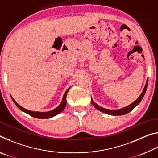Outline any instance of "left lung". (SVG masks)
Segmentation results:
<instances>
[{"mask_svg":"<svg viewBox=\"0 0 158 158\" xmlns=\"http://www.w3.org/2000/svg\"><path fill=\"white\" fill-rule=\"evenodd\" d=\"M148 80L147 79V81H146L145 87H144L142 93H141V94L140 95L139 97L138 98L137 100H135L133 103L131 104V105H130L129 106H125V107L121 109H118V110H109V109H106L102 108V107H100V106H99L98 105H96L94 102L93 101L92 99H91V103H92V105L94 106L96 109H98L99 111H100L102 112H104V113H105V114H109V115H113V116H121V115L126 114L127 113H129L130 111H132L136 106L138 105L139 104L140 102L141 101V100H142V98H143V96H144V95H145V93L146 91L147 85H148Z\"/></svg>","mask_w":158,"mask_h":158,"instance_id":"left-lung-1","label":"left lung"}]
</instances>
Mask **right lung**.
<instances>
[{
  "label": "right lung",
  "mask_w": 158,
  "mask_h": 158,
  "mask_svg": "<svg viewBox=\"0 0 158 158\" xmlns=\"http://www.w3.org/2000/svg\"><path fill=\"white\" fill-rule=\"evenodd\" d=\"M69 90V89L67 90L66 92L65 93V94H64L63 98V100H62V102H61L60 105L58 106L57 108L53 109V110L50 111H47V112H37V111H31L27 110V109L21 107L20 105H19L14 100V99H13V98H12V100L15 102V105L17 106V107L19 109H21V110L22 111L25 112V113L29 114L31 116L35 117V118H41V119L49 118H52L53 116H56V115H57L59 113H60V112L63 110L64 108L65 107L66 102H67L66 96H67V93H68Z\"/></svg>",
  "instance_id": "1"
}]
</instances>
